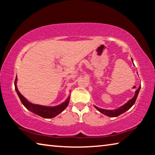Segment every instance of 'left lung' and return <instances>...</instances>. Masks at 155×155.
<instances>
[{"instance_id":"left-lung-1","label":"left lung","mask_w":155,"mask_h":155,"mask_svg":"<svg viewBox=\"0 0 155 155\" xmlns=\"http://www.w3.org/2000/svg\"><path fill=\"white\" fill-rule=\"evenodd\" d=\"M132 61H133V60H132ZM140 86V87H139V88L137 89V90L135 91V96H133V98H131L130 100H129V101H128L127 103L124 104L123 106L120 107V108H118L117 109H115V110H106V109L98 108V107H96V106H94V107H95V108L97 110H98L100 112L102 113V114H104V115H107V116H109V117H117V116H118V115L122 114L123 113H124L125 111H127V110L129 109L130 107H132L133 104H135V101H136V99H137V98L139 91H140V88H141Z\"/></svg>"}]
</instances>
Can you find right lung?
Wrapping results in <instances>:
<instances>
[{"label":"right lung","mask_w":155,"mask_h":155,"mask_svg":"<svg viewBox=\"0 0 155 155\" xmlns=\"http://www.w3.org/2000/svg\"><path fill=\"white\" fill-rule=\"evenodd\" d=\"M16 81L17 77L15 78L14 81L15 89V91H17L18 95L19 96L23 105L31 112L34 113V114H35L36 115H40V116L44 117V118H52V117H55L56 115L59 114L60 113H61L64 111V110L67 107L68 103H69L70 97L64 102V103H63L61 104H60V105L56 107H45L31 103L19 92L16 86Z\"/></svg>","instance_id":"right-lung-1"}]
</instances>
